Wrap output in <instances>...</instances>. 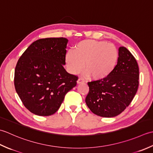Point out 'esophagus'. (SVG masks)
Masks as SVG:
<instances>
[{"label":"esophagus","mask_w":153,"mask_h":153,"mask_svg":"<svg viewBox=\"0 0 153 153\" xmlns=\"http://www.w3.org/2000/svg\"><path fill=\"white\" fill-rule=\"evenodd\" d=\"M83 82H85V80H84V79H82V78H79V79L77 80V84H80V83H83Z\"/></svg>","instance_id":"obj_1"}]
</instances>
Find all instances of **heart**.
I'll list each match as a JSON object with an SVG mask.
<instances>
[{"label":"heart","instance_id":"b5f03b06","mask_svg":"<svg viewBox=\"0 0 153 153\" xmlns=\"http://www.w3.org/2000/svg\"><path fill=\"white\" fill-rule=\"evenodd\" d=\"M119 53L112 43L104 41L85 39L73 47L65 55L68 72L75 74L83 68L85 74L94 80L106 79L116 69Z\"/></svg>","mask_w":153,"mask_h":153}]
</instances>
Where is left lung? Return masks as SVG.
Instances as JSON below:
<instances>
[{"label": "left lung", "mask_w": 153, "mask_h": 153, "mask_svg": "<svg viewBox=\"0 0 153 153\" xmlns=\"http://www.w3.org/2000/svg\"><path fill=\"white\" fill-rule=\"evenodd\" d=\"M116 69L106 79L88 82L85 102L92 113L103 117L117 116L128 106L139 86V67L125 47H120Z\"/></svg>", "instance_id": "left-lung-1"}]
</instances>
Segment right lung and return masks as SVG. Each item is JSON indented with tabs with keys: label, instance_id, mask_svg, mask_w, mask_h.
I'll list each match as a JSON object with an SVG mask.
<instances>
[{
	"label": "right lung",
	"instance_id": "obj_1",
	"mask_svg": "<svg viewBox=\"0 0 153 153\" xmlns=\"http://www.w3.org/2000/svg\"><path fill=\"white\" fill-rule=\"evenodd\" d=\"M68 40L40 39L22 55L15 68L14 86L24 106L33 114L48 116L60 108L77 76L65 69Z\"/></svg>",
	"mask_w": 153,
	"mask_h": 153
}]
</instances>
